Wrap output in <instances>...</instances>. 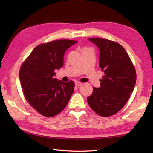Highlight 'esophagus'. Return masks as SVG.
<instances>
[{
    "label": "esophagus",
    "instance_id": "1",
    "mask_svg": "<svg viewBox=\"0 0 153 153\" xmlns=\"http://www.w3.org/2000/svg\"><path fill=\"white\" fill-rule=\"evenodd\" d=\"M75 85H76V87H80V86H82V83H79V82H76L75 83Z\"/></svg>",
    "mask_w": 153,
    "mask_h": 153
}]
</instances>
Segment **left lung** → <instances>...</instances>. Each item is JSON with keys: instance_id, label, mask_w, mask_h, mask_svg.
Returning <instances> with one entry per match:
<instances>
[{"instance_id": "left-lung-1", "label": "left lung", "mask_w": 153, "mask_h": 153, "mask_svg": "<svg viewBox=\"0 0 153 153\" xmlns=\"http://www.w3.org/2000/svg\"><path fill=\"white\" fill-rule=\"evenodd\" d=\"M100 52L99 66L104 75L100 87L87 97L89 106L99 115L115 114L128 101L136 83L135 68L124 48L106 39L89 38Z\"/></svg>"}]
</instances>
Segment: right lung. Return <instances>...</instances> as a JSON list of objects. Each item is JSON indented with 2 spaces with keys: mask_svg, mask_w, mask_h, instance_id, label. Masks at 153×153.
Listing matches in <instances>:
<instances>
[{
  "mask_svg": "<svg viewBox=\"0 0 153 153\" xmlns=\"http://www.w3.org/2000/svg\"><path fill=\"white\" fill-rule=\"evenodd\" d=\"M76 43L62 39L41 44L22 65L19 77L25 98L41 115H57L74 93L73 81L63 82L54 76V70L63 66L65 52Z\"/></svg>",
  "mask_w": 153,
  "mask_h": 153,
  "instance_id": "1",
  "label": "right lung"
}]
</instances>
